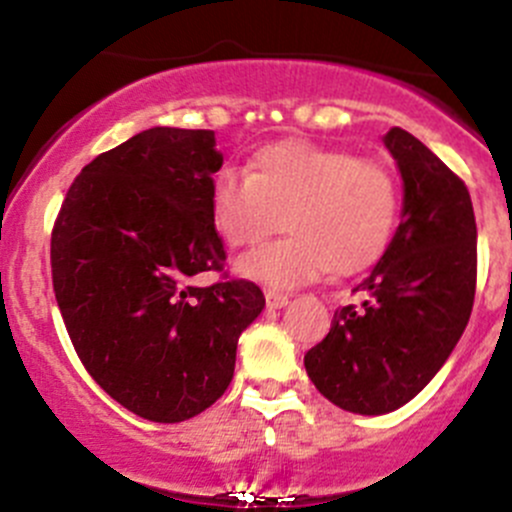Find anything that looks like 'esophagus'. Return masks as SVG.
Wrapping results in <instances>:
<instances>
[{"mask_svg":"<svg viewBox=\"0 0 512 512\" xmlns=\"http://www.w3.org/2000/svg\"><path fill=\"white\" fill-rule=\"evenodd\" d=\"M265 300H267V307H272V310H277V307H285L287 302H290V297H287L285 292L265 290Z\"/></svg>","mask_w":512,"mask_h":512,"instance_id":"esophagus-1","label":"esophagus"}]
</instances>
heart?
<instances>
[{
    "instance_id": "1",
    "label": "heart",
    "mask_w": 512,
    "mask_h": 512,
    "mask_svg": "<svg viewBox=\"0 0 512 512\" xmlns=\"http://www.w3.org/2000/svg\"><path fill=\"white\" fill-rule=\"evenodd\" d=\"M212 225L230 247H250L280 227L290 232L237 260L245 277L297 287L327 270L370 267L393 237L398 182L375 160L307 140L265 145L250 175L222 170L210 190Z\"/></svg>"
}]
</instances>
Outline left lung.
<instances>
[{"label":"left lung","instance_id":"1","mask_svg":"<svg viewBox=\"0 0 512 512\" xmlns=\"http://www.w3.org/2000/svg\"><path fill=\"white\" fill-rule=\"evenodd\" d=\"M385 147L403 175V220L330 332L305 355L315 388L337 408L382 415L403 408L445 365L470 320L478 227L465 182L418 137L393 127Z\"/></svg>","mask_w":512,"mask_h":512}]
</instances>
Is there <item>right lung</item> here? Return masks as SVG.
<instances>
[{"mask_svg": "<svg viewBox=\"0 0 512 512\" xmlns=\"http://www.w3.org/2000/svg\"><path fill=\"white\" fill-rule=\"evenodd\" d=\"M212 130L152 127L94 157L52 230V285L79 360L122 408L182 423L235 372L237 340L265 307L250 280L195 285L225 270L212 225Z\"/></svg>", "mask_w": 512, "mask_h": 512, "instance_id": "right-lung-1", "label": "right lung"}]
</instances>
